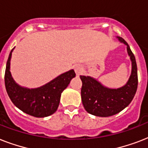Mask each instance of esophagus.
<instances>
[{
    "label": "esophagus",
    "instance_id": "34e87169",
    "mask_svg": "<svg viewBox=\"0 0 148 148\" xmlns=\"http://www.w3.org/2000/svg\"><path fill=\"white\" fill-rule=\"evenodd\" d=\"M74 71H75V73L77 74V75H80L83 72V68H82L81 65L77 64L74 66Z\"/></svg>",
    "mask_w": 148,
    "mask_h": 148
}]
</instances>
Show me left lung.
<instances>
[{
	"instance_id": "obj_1",
	"label": "left lung",
	"mask_w": 148,
	"mask_h": 148,
	"mask_svg": "<svg viewBox=\"0 0 148 148\" xmlns=\"http://www.w3.org/2000/svg\"><path fill=\"white\" fill-rule=\"evenodd\" d=\"M121 42L127 45V50L131 62L132 71L127 83L122 88L110 89L90 77L81 75L82 81L81 100L84 108L89 114L98 117H110L129 105L138 88V68L135 57L128 44L121 37H117Z\"/></svg>"
}]
</instances>
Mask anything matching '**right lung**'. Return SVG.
<instances>
[{"mask_svg":"<svg viewBox=\"0 0 148 148\" xmlns=\"http://www.w3.org/2000/svg\"><path fill=\"white\" fill-rule=\"evenodd\" d=\"M12 49L6 65L4 83L8 96L17 108L23 112L36 117H45L53 114L58 109L61 93L75 77L74 70L60 74L47 84L35 88H22L15 83L10 72Z\"/></svg>","mask_w":148,"mask_h":148,"instance_id":"right-lung-1","label":"right lung"}]
</instances>
